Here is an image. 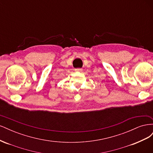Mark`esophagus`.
Segmentation results:
<instances>
[{
    "mask_svg": "<svg viewBox=\"0 0 153 153\" xmlns=\"http://www.w3.org/2000/svg\"><path fill=\"white\" fill-rule=\"evenodd\" d=\"M75 71H78V72H82V68H76L75 69Z\"/></svg>",
    "mask_w": 153,
    "mask_h": 153,
    "instance_id": "1",
    "label": "esophagus"
}]
</instances>
